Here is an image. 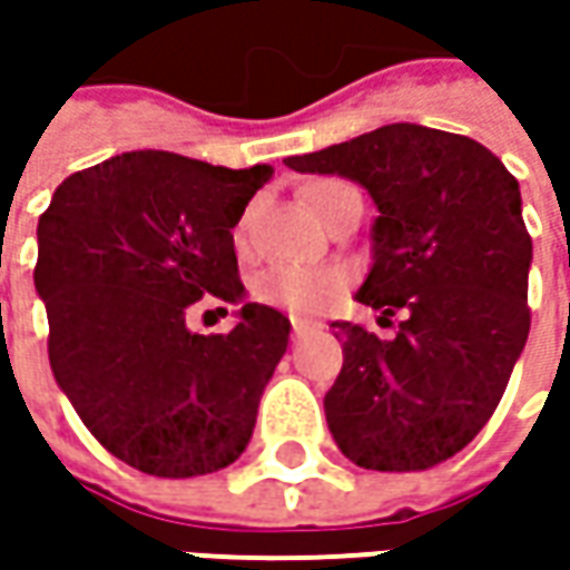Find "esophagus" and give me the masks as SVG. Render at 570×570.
<instances>
[{
	"label": "esophagus",
	"mask_w": 570,
	"mask_h": 570,
	"mask_svg": "<svg viewBox=\"0 0 570 570\" xmlns=\"http://www.w3.org/2000/svg\"><path fill=\"white\" fill-rule=\"evenodd\" d=\"M311 330H314V323H311V320L292 317V336H295V340H301V336H304V333H311Z\"/></svg>",
	"instance_id": "obj_1"
}]
</instances>
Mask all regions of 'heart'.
<instances>
[{
  "instance_id": "1",
  "label": "heart",
  "mask_w": 570,
  "mask_h": 570,
  "mask_svg": "<svg viewBox=\"0 0 570 570\" xmlns=\"http://www.w3.org/2000/svg\"><path fill=\"white\" fill-rule=\"evenodd\" d=\"M355 187L342 184V180H320L314 187H307V203L317 212L320 218L330 215V208L340 203L345 193ZM342 288V275L333 269H295V266H273L266 273L256 275L253 292L259 301L285 307V311H317L326 297H333Z\"/></svg>"
}]
</instances>
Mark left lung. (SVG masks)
Masks as SVG:
<instances>
[{"label":"left lung","instance_id":"1","mask_svg":"<svg viewBox=\"0 0 570 570\" xmlns=\"http://www.w3.org/2000/svg\"><path fill=\"white\" fill-rule=\"evenodd\" d=\"M285 165L367 189L374 263L355 297L383 317L405 314L393 340L333 323L342 371L323 396L333 441L364 470L444 463L492 419L530 333L520 184L485 145L419 122Z\"/></svg>","mask_w":570,"mask_h":570}]
</instances>
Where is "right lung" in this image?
<instances>
[{"label": "right lung", "mask_w": 570, "mask_h": 570, "mask_svg": "<svg viewBox=\"0 0 570 570\" xmlns=\"http://www.w3.org/2000/svg\"><path fill=\"white\" fill-rule=\"evenodd\" d=\"M269 177V165L126 151L66 177L37 222L33 288L50 320L53 377L132 470L206 475L250 444L292 323L247 304L230 230ZM206 294L242 304L225 337L186 326Z\"/></svg>", "instance_id": "1"}]
</instances>
